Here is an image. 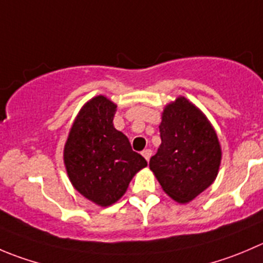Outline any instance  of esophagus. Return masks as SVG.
Returning a JSON list of instances; mask_svg holds the SVG:
<instances>
[{"label": "esophagus", "instance_id": "esophagus-1", "mask_svg": "<svg viewBox=\"0 0 263 263\" xmlns=\"http://www.w3.org/2000/svg\"><path fill=\"white\" fill-rule=\"evenodd\" d=\"M152 154H153V152L150 149H145L144 152H142V157H144L145 159L147 160V162H149V159H150V157H152Z\"/></svg>", "mask_w": 263, "mask_h": 263}]
</instances>
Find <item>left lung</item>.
Masks as SVG:
<instances>
[{"label":"left lung","instance_id":"left-lung-1","mask_svg":"<svg viewBox=\"0 0 263 263\" xmlns=\"http://www.w3.org/2000/svg\"><path fill=\"white\" fill-rule=\"evenodd\" d=\"M159 131L162 144L149 167L163 191L185 204L217 177L222 159L217 134L205 114L183 96L164 106Z\"/></svg>","mask_w":263,"mask_h":263}]
</instances>
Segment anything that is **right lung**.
<instances>
[{"label": "right lung", "mask_w": 263, "mask_h": 263, "mask_svg": "<svg viewBox=\"0 0 263 263\" xmlns=\"http://www.w3.org/2000/svg\"><path fill=\"white\" fill-rule=\"evenodd\" d=\"M117 105L104 95L81 108L65 145L64 164L73 187L90 202L109 207L118 202L139 171L147 165L114 128Z\"/></svg>", "instance_id": "right-lung-1"}]
</instances>
